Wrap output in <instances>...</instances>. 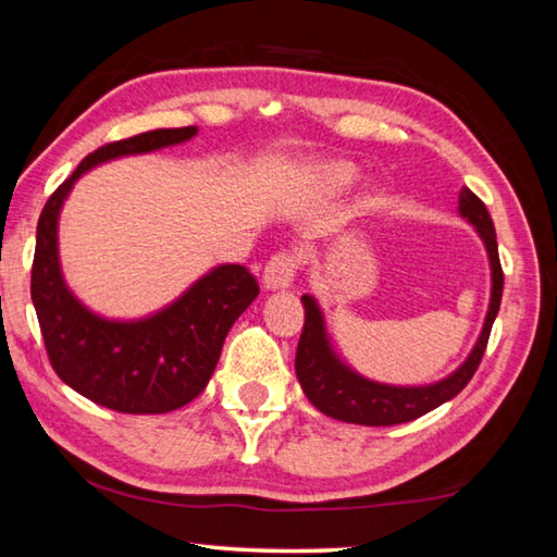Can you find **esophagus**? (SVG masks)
Returning a JSON list of instances; mask_svg holds the SVG:
<instances>
[{"mask_svg": "<svg viewBox=\"0 0 557 557\" xmlns=\"http://www.w3.org/2000/svg\"><path fill=\"white\" fill-rule=\"evenodd\" d=\"M295 272H297V260L289 252H277L272 255L270 262L264 264V275H262V287L264 289H287L293 287L295 282Z\"/></svg>", "mask_w": 557, "mask_h": 557, "instance_id": "obj_1", "label": "esophagus"}]
</instances>
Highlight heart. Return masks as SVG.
Returning a JSON list of instances; mask_svg holds the SVG:
<instances>
[{"label":"heart","mask_w":557,"mask_h":557,"mask_svg":"<svg viewBox=\"0 0 557 557\" xmlns=\"http://www.w3.org/2000/svg\"><path fill=\"white\" fill-rule=\"evenodd\" d=\"M359 181V171L347 161H324L312 165L305 175V190L317 200L342 198Z\"/></svg>","instance_id":"heart-1"}]
</instances>
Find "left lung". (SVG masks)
<instances>
[{
    "label": "left lung",
    "mask_w": 557,
    "mask_h": 557,
    "mask_svg": "<svg viewBox=\"0 0 557 557\" xmlns=\"http://www.w3.org/2000/svg\"><path fill=\"white\" fill-rule=\"evenodd\" d=\"M458 215L469 225H473L475 235L481 237L491 268L488 310H485L481 334L475 339L473 349L469 351V357L451 374L431 384L396 386L374 382V379H367L355 372L337 355V349H334L330 339V332H326L320 302L312 295H302L305 330L297 344L295 372L305 396L324 417L347 423H361V426H394V423L413 421L423 417V413L434 411L436 406L451 401L471 382V376L481 364L485 344H488L491 337V326L496 322L500 307L503 270L498 260L496 227H493L488 210H485L483 202L469 188L458 193Z\"/></svg>",
    "instance_id": "obj_1"
}]
</instances>
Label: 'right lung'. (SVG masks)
I'll return each instance as SVG.
<instances>
[{"mask_svg":"<svg viewBox=\"0 0 557 557\" xmlns=\"http://www.w3.org/2000/svg\"><path fill=\"white\" fill-rule=\"evenodd\" d=\"M198 128H158L101 146L47 200L37 225L32 302L61 382L121 413L175 411L206 389L223 342L260 295L243 264H215L161 310L134 320L94 312L69 287L59 258L61 208L76 181L96 165L144 156L196 138Z\"/></svg>","mask_w":557,"mask_h":557,"instance_id":"right-lung-1","label":"right lung"}]
</instances>
